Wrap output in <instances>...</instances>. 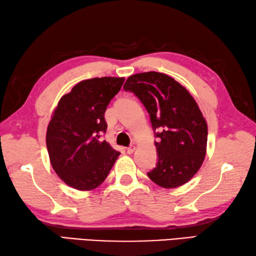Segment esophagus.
Masks as SVG:
<instances>
[{"label": "esophagus", "instance_id": "34e87169", "mask_svg": "<svg viewBox=\"0 0 256 256\" xmlns=\"http://www.w3.org/2000/svg\"><path fill=\"white\" fill-rule=\"evenodd\" d=\"M134 151V146H130V147L127 148V154H132Z\"/></svg>", "mask_w": 256, "mask_h": 256}]
</instances>
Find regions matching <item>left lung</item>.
<instances>
[{
    "instance_id": "8db88e82",
    "label": "left lung",
    "mask_w": 256,
    "mask_h": 256,
    "mask_svg": "<svg viewBox=\"0 0 256 256\" xmlns=\"http://www.w3.org/2000/svg\"><path fill=\"white\" fill-rule=\"evenodd\" d=\"M124 90L144 104L158 138V162L149 178L166 189L186 184L206 152L208 124L194 98L174 78L157 72L128 77Z\"/></svg>"
}]
</instances>
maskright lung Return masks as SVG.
I'll list each match as a JSON object with an SVG mask.
<instances>
[{
    "label": "right lung",
    "instance_id": "obj_1",
    "mask_svg": "<svg viewBox=\"0 0 256 256\" xmlns=\"http://www.w3.org/2000/svg\"><path fill=\"white\" fill-rule=\"evenodd\" d=\"M124 77L82 80L60 98L46 132L52 166L66 184L80 191L100 186L120 152L100 134L105 112L124 84Z\"/></svg>",
    "mask_w": 256,
    "mask_h": 256
}]
</instances>
